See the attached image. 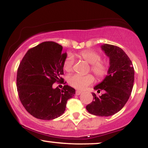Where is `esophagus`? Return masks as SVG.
<instances>
[{
    "label": "esophagus",
    "instance_id": "34e87169",
    "mask_svg": "<svg viewBox=\"0 0 148 148\" xmlns=\"http://www.w3.org/2000/svg\"><path fill=\"white\" fill-rule=\"evenodd\" d=\"M82 93V91H79V90H77L76 92H75V94L77 96H79V95H80Z\"/></svg>",
    "mask_w": 148,
    "mask_h": 148
}]
</instances>
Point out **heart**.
I'll return each instance as SVG.
<instances>
[{
  "mask_svg": "<svg viewBox=\"0 0 148 148\" xmlns=\"http://www.w3.org/2000/svg\"><path fill=\"white\" fill-rule=\"evenodd\" d=\"M79 57L90 64V70L98 79H102L106 75L108 71V64L104 60L100 59V54L92 50H86L80 52ZM74 60L73 56L69 55L63 62V69L66 72L70 73L73 68ZM71 86L79 90H83L89 85L92 84L94 78L92 75H86L75 74L70 76L68 79Z\"/></svg>",
  "mask_w": 148,
  "mask_h": 148,
  "instance_id": "obj_1",
  "label": "heart"
}]
</instances>
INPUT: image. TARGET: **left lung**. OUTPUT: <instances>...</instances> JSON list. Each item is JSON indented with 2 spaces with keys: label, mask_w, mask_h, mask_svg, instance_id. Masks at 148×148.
Listing matches in <instances>:
<instances>
[{
  "label": "left lung",
  "mask_w": 148,
  "mask_h": 148,
  "mask_svg": "<svg viewBox=\"0 0 148 148\" xmlns=\"http://www.w3.org/2000/svg\"><path fill=\"white\" fill-rule=\"evenodd\" d=\"M101 48L109 58L110 66L104 80L94 88L98 92L104 94L97 97L86 106L90 114L100 116H109L123 108L132 92L134 83V68L127 54L118 46L104 44Z\"/></svg>",
  "instance_id": "left-lung-1"
}]
</instances>
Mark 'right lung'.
<instances>
[{
	"mask_svg": "<svg viewBox=\"0 0 148 148\" xmlns=\"http://www.w3.org/2000/svg\"><path fill=\"white\" fill-rule=\"evenodd\" d=\"M62 46L54 42H44L26 52L17 74V92L20 101L32 116L42 120L58 118L65 111L69 99L75 90L65 85L60 90L52 85L60 82L63 62L67 54Z\"/></svg>",
	"mask_w": 148,
	"mask_h": 148,
	"instance_id": "obj_1",
	"label": "right lung"
}]
</instances>
